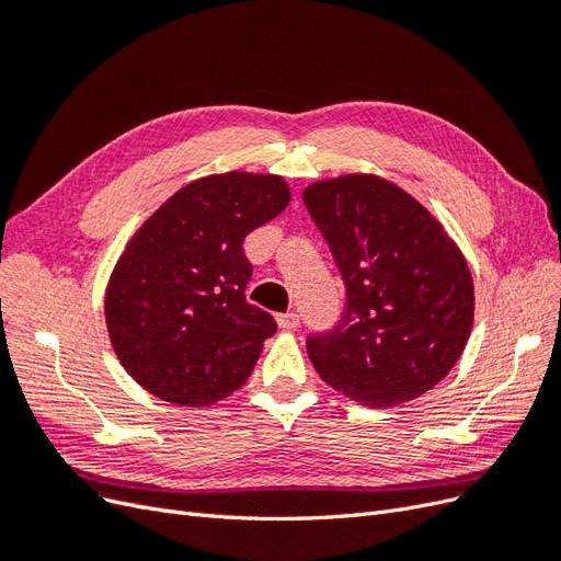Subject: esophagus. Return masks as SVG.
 Masks as SVG:
<instances>
[{"instance_id": "obj_1", "label": "esophagus", "mask_w": 561, "mask_h": 561, "mask_svg": "<svg viewBox=\"0 0 561 561\" xmlns=\"http://www.w3.org/2000/svg\"><path fill=\"white\" fill-rule=\"evenodd\" d=\"M276 320H278V325H280L283 330H295V328H299V313H295V311L280 313V316H276Z\"/></svg>"}]
</instances>
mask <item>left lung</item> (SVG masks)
<instances>
[{
  "instance_id": "8db88e82",
  "label": "left lung",
  "mask_w": 561,
  "mask_h": 561,
  "mask_svg": "<svg viewBox=\"0 0 561 561\" xmlns=\"http://www.w3.org/2000/svg\"><path fill=\"white\" fill-rule=\"evenodd\" d=\"M304 203L346 285V313L309 336L320 379L369 407H396L461 358L474 287L461 248L402 186L371 173L318 180Z\"/></svg>"
}]
</instances>
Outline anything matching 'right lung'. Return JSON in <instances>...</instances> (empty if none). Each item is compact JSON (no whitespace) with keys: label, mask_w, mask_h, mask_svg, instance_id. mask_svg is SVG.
<instances>
[{"label":"right lung","mask_w":561,"mask_h":561,"mask_svg":"<svg viewBox=\"0 0 561 561\" xmlns=\"http://www.w3.org/2000/svg\"><path fill=\"white\" fill-rule=\"evenodd\" d=\"M290 198L280 175H206L130 236L107 283L105 322L118 363L151 396L208 407L248 381L276 320L245 301L243 241Z\"/></svg>","instance_id":"right-lung-1"}]
</instances>
